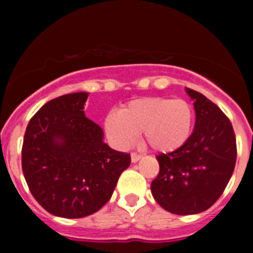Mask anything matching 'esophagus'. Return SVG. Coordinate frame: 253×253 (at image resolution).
<instances>
[{
  "label": "esophagus",
  "instance_id": "esophagus-1",
  "mask_svg": "<svg viewBox=\"0 0 253 253\" xmlns=\"http://www.w3.org/2000/svg\"><path fill=\"white\" fill-rule=\"evenodd\" d=\"M140 158H142V156H140L139 153H137V152H133V153H131V162H138Z\"/></svg>",
  "mask_w": 253,
  "mask_h": 253
}]
</instances>
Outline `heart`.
<instances>
[{"instance_id":"heart-1","label":"heart","mask_w":253,"mask_h":253,"mask_svg":"<svg viewBox=\"0 0 253 253\" xmlns=\"http://www.w3.org/2000/svg\"><path fill=\"white\" fill-rule=\"evenodd\" d=\"M194 124V110L184 99L160 96L129 101L119 111L105 118V130L119 148H128L142 133L152 149L162 153L181 148L189 139Z\"/></svg>"}]
</instances>
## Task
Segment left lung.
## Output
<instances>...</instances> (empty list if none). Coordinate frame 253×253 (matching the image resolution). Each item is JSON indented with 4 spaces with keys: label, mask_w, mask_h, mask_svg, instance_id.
I'll return each mask as SVG.
<instances>
[{
    "label": "left lung",
    "mask_w": 253,
    "mask_h": 253,
    "mask_svg": "<svg viewBox=\"0 0 253 253\" xmlns=\"http://www.w3.org/2000/svg\"><path fill=\"white\" fill-rule=\"evenodd\" d=\"M186 92L194 100L195 128L181 148L158 154L160 172L151 185L156 202L178 215L209 209L227 187L237 160L231 120L203 93Z\"/></svg>",
    "instance_id": "1"
}]
</instances>
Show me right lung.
Returning a JSON list of instances; mask_svg holds the SVG:
<instances>
[{"label": "right lung", "instance_id": "obj_1", "mask_svg": "<svg viewBox=\"0 0 253 253\" xmlns=\"http://www.w3.org/2000/svg\"><path fill=\"white\" fill-rule=\"evenodd\" d=\"M87 97L76 92L50 100L24 135L21 165L31 195L62 218H84L101 209L130 165V154L102 142L100 125L84 116Z\"/></svg>", "mask_w": 253, "mask_h": 253}]
</instances>
